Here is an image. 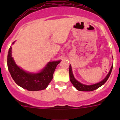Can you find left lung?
<instances>
[{"mask_svg": "<svg viewBox=\"0 0 120 120\" xmlns=\"http://www.w3.org/2000/svg\"><path fill=\"white\" fill-rule=\"evenodd\" d=\"M112 67H113V65L111 67V70H110L109 72V73H108V75L106 76V77L102 81L100 82L96 83V84L91 85H86L82 84V83H80L79 82H78L77 80H76V79H75V77L73 76V73H72L71 67L70 65V79L71 82L72 84L73 85V86H74L78 91H94V90H96V89L100 87L101 86H102L107 81V80H108L109 77L110 75H111V71H112Z\"/></svg>", "mask_w": 120, "mask_h": 120, "instance_id": "obj_1", "label": "left lung"}]
</instances>
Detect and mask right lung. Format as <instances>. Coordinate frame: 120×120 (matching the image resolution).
<instances>
[{
    "mask_svg": "<svg viewBox=\"0 0 120 120\" xmlns=\"http://www.w3.org/2000/svg\"><path fill=\"white\" fill-rule=\"evenodd\" d=\"M11 49L12 47H10L8 51L7 64L8 70L15 82L28 91H40L46 88L52 80L55 68L61 61L49 62L44 69L38 73H27L15 64L12 58Z\"/></svg>",
    "mask_w": 120,
    "mask_h": 120,
    "instance_id": "add662e5",
    "label": "right lung"
}]
</instances>
